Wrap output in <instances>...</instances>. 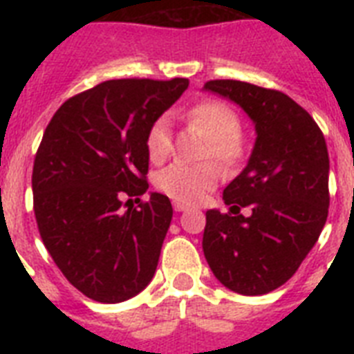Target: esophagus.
Returning a JSON list of instances; mask_svg holds the SVG:
<instances>
[{
	"mask_svg": "<svg viewBox=\"0 0 354 354\" xmlns=\"http://www.w3.org/2000/svg\"><path fill=\"white\" fill-rule=\"evenodd\" d=\"M172 207H174V211H178V213H180V211L189 209V205L182 204V202H174V204H172Z\"/></svg>",
	"mask_w": 354,
	"mask_h": 354,
	"instance_id": "1",
	"label": "esophagus"
}]
</instances>
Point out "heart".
I'll list each match as a JSON object with an SVG mask.
<instances>
[{"label": "heart", "instance_id": "1", "mask_svg": "<svg viewBox=\"0 0 354 354\" xmlns=\"http://www.w3.org/2000/svg\"><path fill=\"white\" fill-rule=\"evenodd\" d=\"M189 122L200 127L209 138V145L205 147V158H213L224 167H230L239 161L242 154L241 121L232 108L216 101H205L193 106L185 113ZM172 133L171 122L167 118H158L150 124L147 132V152L150 160L161 161L171 154ZM215 165L211 163H187L174 161L156 178V185L160 191L169 194L178 202H198L216 182Z\"/></svg>", "mask_w": 354, "mask_h": 354}]
</instances>
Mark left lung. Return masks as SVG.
Returning <instances> with one entry per match:
<instances>
[{
	"mask_svg": "<svg viewBox=\"0 0 354 354\" xmlns=\"http://www.w3.org/2000/svg\"><path fill=\"white\" fill-rule=\"evenodd\" d=\"M204 90L239 104L257 133L246 167L224 189L230 211L205 213V261L226 288L263 296L296 274L324 230L327 145L308 112L281 91L241 80H209Z\"/></svg>",
	"mask_w": 354,
	"mask_h": 354,
	"instance_id": "left-lung-1",
	"label": "left lung"
}]
</instances>
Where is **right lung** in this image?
<instances>
[{
	"mask_svg": "<svg viewBox=\"0 0 354 354\" xmlns=\"http://www.w3.org/2000/svg\"><path fill=\"white\" fill-rule=\"evenodd\" d=\"M187 86L106 80L68 99L44 132L32 167L36 224L66 279L93 301H127L154 277L171 200L149 193L138 209L121 205L147 193V132Z\"/></svg>",
	"mask_w": 354,
	"mask_h": 354,
	"instance_id": "add662e5",
	"label": "right lung"
}]
</instances>
